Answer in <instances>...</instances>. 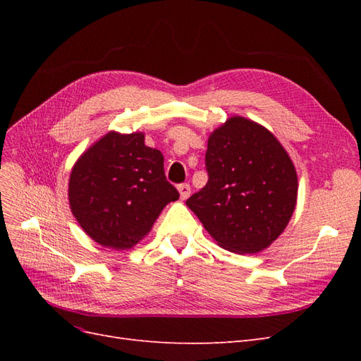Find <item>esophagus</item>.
Masks as SVG:
<instances>
[{
	"instance_id": "esophagus-1",
	"label": "esophagus",
	"mask_w": 361,
	"mask_h": 361,
	"mask_svg": "<svg viewBox=\"0 0 361 361\" xmlns=\"http://www.w3.org/2000/svg\"><path fill=\"white\" fill-rule=\"evenodd\" d=\"M178 190H179V194H180V199H182V200H187V199L190 197V194H191V187H190L188 183H182V185H179Z\"/></svg>"
}]
</instances>
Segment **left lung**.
<instances>
[{
	"mask_svg": "<svg viewBox=\"0 0 361 361\" xmlns=\"http://www.w3.org/2000/svg\"><path fill=\"white\" fill-rule=\"evenodd\" d=\"M209 180L187 206L224 250L255 255L289 224L298 178L276 135L243 116L228 117L207 138Z\"/></svg>",
	"mask_w": 361,
	"mask_h": 361,
	"instance_id": "left-lung-1",
	"label": "left lung"
}]
</instances>
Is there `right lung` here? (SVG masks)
I'll list each match as a JSON object with an SVG mask.
<instances>
[{"instance_id": "right-lung-1", "label": "right lung", "mask_w": 361, "mask_h": 361, "mask_svg": "<svg viewBox=\"0 0 361 361\" xmlns=\"http://www.w3.org/2000/svg\"><path fill=\"white\" fill-rule=\"evenodd\" d=\"M69 206L94 243L129 250L149 235L178 190L164 174V157L145 133L110 130L82 152L69 176Z\"/></svg>"}]
</instances>
